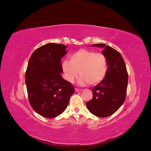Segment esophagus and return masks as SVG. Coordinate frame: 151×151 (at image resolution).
Returning <instances> with one entry per match:
<instances>
[{
    "label": "esophagus",
    "instance_id": "esophagus-1",
    "mask_svg": "<svg viewBox=\"0 0 151 151\" xmlns=\"http://www.w3.org/2000/svg\"><path fill=\"white\" fill-rule=\"evenodd\" d=\"M75 91H76V92H81V91H82V89H77V88H76V89H75Z\"/></svg>",
    "mask_w": 151,
    "mask_h": 151
}]
</instances>
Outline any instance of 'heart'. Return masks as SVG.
Segmentation results:
<instances>
[{
    "mask_svg": "<svg viewBox=\"0 0 151 151\" xmlns=\"http://www.w3.org/2000/svg\"><path fill=\"white\" fill-rule=\"evenodd\" d=\"M62 69L68 83H74L79 74L78 83L80 85L88 83L94 85L100 83L106 76L108 60L101 53L81 49L72 55L69 61L62 63Z\"/></svg>",
    "mask_w": 151,
    "mask_h": 151,
    "instance_id": "heart-1",
    "label": "heart"
}]
</instances>
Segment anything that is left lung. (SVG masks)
<instances>
[{
  "mask_svg": "<svg viewBox=\"0 0 151 151\" xmlns=\"http://www.w3.org/2000/svg\"><path fill=\"white\" fill-rule=\"evenodd\" d=\"M103 48L108 60V70L103 81L92 89L93 99L86 103L89 111L98 117L115 113L124 103L128 85V73L124 60L115 49L105 44L91 45Z\"/></svg>",
  "mask_w": 151,
  "mask_h": 151,
  "instance_id": "obj_1",
  "label": "left lung"
}]
</instances>
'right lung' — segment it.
Wrapping results in <instances>:
<instances>
[{
	"instance_id": "1",
	"label": "right lung",
	"mask_w": 151,
	"mask_h": 151,
	"mask_svg": "<svg viewBox=\"0 0 151 151\" xmlns=\"http://www.w3.org/2000/svg\"><path fill=\"white\" fill-rule=\"evenodd\" d=\"M62 44L48 43L31 55L25 74L29 101L39 115L52 118L67 107L74 88L63 79L61 58L67 54Z\"/></svg>"
}]
</instances>
